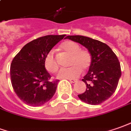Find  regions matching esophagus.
<instances>
[{"instance_id":"obj_1","label":"esophagus","mask_w":131,"mask_h":131,"mask_svg":"<svg viewBox=\"0 0 131 131\" xmlns=\"http://www.w3.org/2000/svg\"><path fill=\"white\" fill-rule=\"evenodd\" d=\"M68 80H69V81H70L71 83H75V82L77 81L76 79H68Z\"/></svg>"}]
</instances>
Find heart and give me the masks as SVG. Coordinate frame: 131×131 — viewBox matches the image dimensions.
Listing matches in <instances>:
<instances>
[{
	"instance_id": "obj_1",
	"label": "heart",
	"mask_w": 131,
	"mask_h": 131,
	"mask_svg": "<svg viewBox=\"0 0 131 131\" xmlns=\"http://www.w3.org/2000/svg\"><path fill=\"white\" fill-rule=\"evenodd\" d=\"M60 48L66 53L70 54L69 65L72 66L68 68H62L58 76L60 78H75L78 77L82 72V69L86 71L91 65L92 57L88 50L81 49L79 44L73 40H66L61 43ZM44 66L47 71L54 73L58 70V63L53 51L46 54L44 58Z\"/></svg>"
}]
</instances>
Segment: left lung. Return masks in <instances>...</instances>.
Masks as SVG:
<instances>
[{
  "label": "left lung",
  "instance_id": "left-lung-1",
  "mask_svg": "<svg viewBox=\"0 0 131 131\" xmlns=\"http://www.w3.org/2000/svg\"><path fill=\"white\" fill-rule=\"evenodd\" d=\"M66 38L80 43L91 53V65L82 81L86 85L83 93L78 95L81 101L98 105L115 91L121 75V65L116 55L105 43L83 36H68Z\"/></svg>",
  "mask_w": 131,
  "mask_h": 131
}]
</instances>
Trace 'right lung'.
Listing matches in <instances>:
<instances>
[{
  "label": "right lung",
  "mask_w": 131,
  "mask_h": 131,
  "mask_svg": "<svg viewBox=\"0 0 131 131\" xmlns=\"http://www.w3.org/2000/svg\"><path fill=\"white\" fill-rule=\"evenodd\" d=\"M66 35L40 37L27 43L10 64L13 88L21 101L30 106H40L50 101L59 80L51 81L44 58Z\"/></svg>",
  "instance_id": "obj_1"
}]
</instances>
